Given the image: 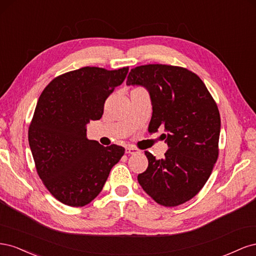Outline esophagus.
Returning a JSON list of instances; mask_svg holds the SVG:
<instances>
[{
	"label": "esophagus",
	"mask_w": 256,
	"mask_h": 256,
	"mask_svg": "<svg viewBox=\"0 0 256 256\" xmlns=\"http://www.w3.org/2000/svg\"><path fill=\"white\" fill-rule=\"evenodd\" d=\"M126 154H136L138 152V150L136 148V147H126Z\"/></svg>",
	"instance_id": "34e87169"
}]
</instances>
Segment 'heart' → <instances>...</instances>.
Segmentation results:
<instances>
[{
  "mask_svg": "<svg viewBox=\"0 0 256 256\" xmlns=\"http://www.w3.org/2000/svg\"><path fill=\"white\" fill-rule=\"evenodd\" d=\"M136 90H143V88H136Z\"/></svg>",
  "mask_w": 256,
  "mask_h": 256,
  "instance_id": "obj_1",
  "label": "heart"
}]
</instances>
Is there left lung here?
Returning a JSON list of instances; mask_svg holds the SVG:
<instances>
[{
    "instance_id": "left-lung-1",
    "label": "left lung",
    "mask_w": 256,
    "mask_h": 256,
    "mask_svg": "<svg viewBox=\"0 0 256 256\" xmlns=\"http://www.w3.org/2000/svg\"><path fill=\"white\" fill-rule=\"evenodd\" d=\"M127 85L150 92V134L164 127L168 150L157 160L145 152L148 166L138 182L154 202L174 207L188 202L204 187L219 156L220 113L200 76L187 68L148 64L131 69Z\"/></svg>"
}]
</instances>
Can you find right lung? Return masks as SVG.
Masks as SVG:
<instances>
[{
  "mask_svg": "<svg viewBox=\"0 0 256 256\" xmlns=\"http://www.w3.org/2000/svg\"><path fill=\"white\" fill-rule=\"evenodd\" d=\"M128 70L82 67L54 78L38 99L28 143L38 176L60 203H90L125 154L122 146L104 147L88 140L86 124L102 118L106 99Z\"/></svg>",
  "mask_w": 256,
  "mask_h": 256,
  "instance_id": "add662e5",
  "label": "right lung"
}]
</instances>
